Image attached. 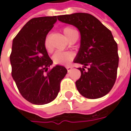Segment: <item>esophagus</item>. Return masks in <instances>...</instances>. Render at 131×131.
I'll use <instances>...</instances> for the list:
<instances>
[{"instance_id":"obj_1","label":"esophagus","mask_w":131,"mask_h":131,"mask_svg":"<svg viewBox=\"0 0 131 131\" xmlns=\"http://www.w3.org/2000/svg\"><path fill=\"white\" fill-rule=\"evenodd\" d=\"M66 68H67V70H68V72H70L71 70H72V67L71 66H66Z\"/></svg>"}]
</instances>
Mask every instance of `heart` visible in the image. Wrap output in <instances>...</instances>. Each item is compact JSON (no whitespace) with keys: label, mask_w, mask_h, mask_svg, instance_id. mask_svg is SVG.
I'll list each match as a JSON object with an SVG mask.
<instances>
[{"label":"heart","mask_w":131,"mask_h":131,"mask_svg":"<svg viewBox=\"0 0 131 131\" xmlns=\"http://www.w3.org/2000/svg\"><path fill=\"white\" fill-rule=\"evenodd\" d=\"M76 30L73 28H65L63 29V33L66 38L69 40V38L71 37L73 33H75ZM43 45L45 49L48 52H51V47L49 44V36H47L43 41ZM73 58V54L70 52H65V51H57L53 54L52 60L54 64L58 65H67L69 63Z\"/></svg>","instance_id":"b5f03b06"}]
</instances>
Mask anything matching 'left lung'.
<instances>
[{"label": "left lung", "mask_w": 131, "mask_h": 131, "mask_svg": "<svg viewBox=\"0 0 131 131\" xmlns=\"http://www.w3.org/2000/svg\"><path fill=\"white\" fill-rule=\"evenodd\" d=\"M58 19L75 26L80 32V48L73 60L83 66L78 68L81 77L76 82L79 93L90 99L106 95L115 83L119 64L117 43L112 32L87 13L60 15Z\"/></svg>", "instance_id": "1"}]
</instances>
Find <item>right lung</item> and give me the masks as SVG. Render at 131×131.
Masks as SVG:
<instances>
[{
	"instance_id": "1",
	"label": "right lung",
	"mask_w": 131,
	"mask_h": 131,
	"mask_svg": "<svg viewBox=\"0 0 131 131\" xmlns=\"http://www.w3.org/2000/svg\"><path fill=\"white\" fill-rule=\"evenodd\" d=\"M57 21V16L33 18L14 38L10 55L12 76L20 94L30 103L43 105L58 96L67 69L55 66L43 41Z\"/></svg>"
}]
</instances>
